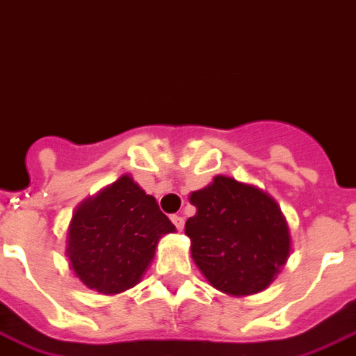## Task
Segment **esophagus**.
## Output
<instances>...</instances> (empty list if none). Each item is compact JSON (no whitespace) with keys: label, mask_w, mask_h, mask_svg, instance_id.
Returning a JSON list of instances; mask_svg holds the SVG:
<instances>
[{"label":"esophagus","mask_w":356,"mask_h":356,"mask_svg":"<svg viewBox=\"0 0 356 356\" xmlns=\"http://www.w3.org/2000/svg\"><path fill=\"white\" fill-rule=\"evenodd\" d=\"M171 222L175 225L177 230H183V226H185V218L181 217V215H173V217H171Z\"/></svg>","instance_id":"1"}]
</instances>
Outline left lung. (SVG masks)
Returning <instances> with one entry per match:
<instances>
[{"instance_id": "obj_1", "label": "left lung", "mask_w": 356, "mask_h": 356, "mask_svg": "<svg viewBox=\"0 0 356 356\" xmlns=\"http://www.w3.org/2000/svg\"><path fill=\"white\" fill-rule=\"evenodd\" d=\"M196 215L186 220L192 259L215 289L247 296L264 291L291 252L279 205L257 186L218 175L191 194Z\"/></svg>"}]
</instances>
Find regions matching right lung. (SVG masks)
<instances>
[{
    "label": "right lung",
    "instance_id": "obj_1",
    "mask_svg": "<svg viewBox=\"0 0 356 356\" xmlns=\"http://www.w3.org/2000/svg\"><path fill=\"white\" fill-rule=\"evenodd\" d=\"M175 230L156 200L124 175L77 207L67 232V257L77 277L102 294L138 283L158 239Z\"/></svg>",
    "mask_w": 356,
    "mask_h": 356
}]
</instances>
